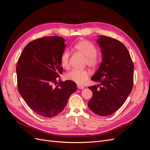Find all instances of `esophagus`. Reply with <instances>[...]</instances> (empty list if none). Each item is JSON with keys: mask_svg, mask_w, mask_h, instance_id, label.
<instances>
[{"mask_svg": "<svg viewBox=\"0 0 150 150\" xmlns=\"http://www.w3.org/2000/svg\"><path fill=\"white\" fill-rule=\"evenodd\" d=\"M78 88L79 89H83L84 88V86H81L79 84H78Z\"/></svg>", "mask_w": 150, "mask_h": 150, "instance_id": "obj_1", "label": "esophagus"}]
</instances>
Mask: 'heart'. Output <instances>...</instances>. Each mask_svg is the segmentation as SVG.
I'll return each mask as SVG.
<instances>
[{
  "instance_id": "b5f03b06",
  "label": "heart",
  "mask_w": 150,
  "mask_h": 150,
  "mask_svg": "<svg viewBox=\"0 0 150 150\" xmlns=\"http://www.w3.org/2000/svg\"><path fill=\"white\" fill-rule=\"evenodd\" d=\"M74 49L86 57L85 62L88 66L92 68L97 66L99 62L97 57L98 50L92 43L86 40H80L74 45ZM69 57L70 53L67 50L62 54L61 64L63 67L67 68L69 66ZM88 76L89 73L86 70L73 69L67 72L66 75V78L78 84H83L88 79Z\"/></svg>"
}]
</instances>
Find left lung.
<instances>
[{"label": "left lung", "instance_id": "obj_1", "mask_svg": "<svg viewBox=\"0 0 150 150\" xmlns=\"http://www.w3.org/2000/svg\"><path fill=\"white\" fill-rule=\"evenodd\" d=\"M96 42L102 62L91 80L99 84L89 87L93 94L88 105L98 115L106 116L118 110L130 94L134 66L128 49L119 40L100 35Z\"/></svg>", "mask_w": 150, "mask_h": 150}]
</instances>
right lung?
Instances as JSON below:
<instances>
[{"label": "right lung", "instance_id": "add662e5", "mask_svg": "<svg viewBox=\"0 0 150 150\" xmlns=\"http://www.w3.org/2000/svg\"><path fill=\"white\" fill-rule=\"evenodd\" d=\"M66 46L65 40L59 36L44 37L27 45L18 60V90L29 106L41 116L58 115L77 90L76 84L69 80L61 81L54 88L52 86L62 74L61 57Z\"/></svg>", "mask_w": 150, "mask_h": 150}]
</instances>
